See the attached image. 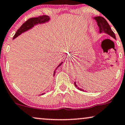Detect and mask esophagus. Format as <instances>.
Wrapping results in <instances>:
<instances>
[{"mask_svg":"<svg viewBox=\"0 0 125 125\" xmlns=\"http://www.w3.org/2000/svg\"><path fill=\"white\" fill-rule=\"evenodd\" d=\"M72 59H73V58L71 55H68L66 56V60L67 61H72Z\"/></svg>","mask_w":125,"mask_h":125,"instance_id":"1","label":"esophagus"}]
</instances>
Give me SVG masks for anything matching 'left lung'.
Returning <instances> with one entry per match:
<instances>
[{
  "label": "left lung",
  "instance_id": "8db88e82",
  "mask_svg": "<svg viewBox=\"0 0 125 125\" xmlns=\"http://www.w3.org/2000/svg\"><path fill=\"white\" fill-rule=\"evenodd\" d=\"M94 19L95 20H96V22L98 23V26L99 29V32L106 33V34H107L110 36H111V37L114 38L115 39H116L115 35L114 32L112 31L109 23H107V21H106V20L104 18L101 17V16H96V17L94 18ZM74 84L75 87L78 88V89H79L81 91H84V90H83V89H80L78 87L75 82H74Z\"/></svg>",
  "mask_w": 125,
  "mask_h": 125
}]
</instances>
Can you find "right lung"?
<instances>
[{
    "label": "right lung",
    "mask_w": 125,
    "mask_h": 125,
    "mask_svg": "<svg viewBox=\"0 0 125 125\" xmlns=\"http://www.w3.org/2000/svg\"><path fill=\"white\" fill-rule=\"evenodd\" d=\"M49 20H50V17L47 15H42V16H38V17H36V18H30V19H28L26 21H25V22L21 26V27L17 31H16L15 33V35L14 36L13 39H15V38L19 36V35H21V33L24 32L25 31L31 29V28L35 26V25L38 24H41V23H46V21H48ZM62 63V62L61 64H59V65L56 67V69L55 70L54 72V75H53L54 76L55 74L56 70L57 69V68L58 67H59V66L61 65ZM43 94H44V93L42 94V95Z\"/></svg>",
    "instance_id": "1"
}]
</instances>
